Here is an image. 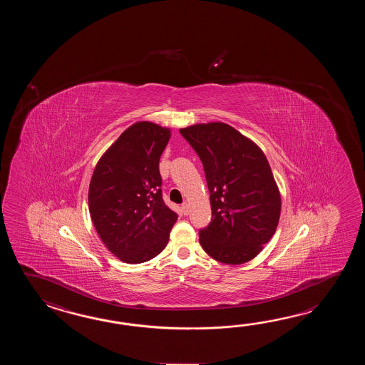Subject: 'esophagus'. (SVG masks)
<instances>
[{
    "mask_svg": "<svg viewBox=\"0 0 365 365\" xmlns=\"http://www.w3.org/2000/svg\"><path fill=\"white\" fill-rule=\"evenodd\" d=\"M181 209H182L184 215H187V214H189V211H190V210H189V203H187V202H184V203H182V206H181Z\"/></svg>",
    "mask_w": 365,
    "mask_h": 365,
    "instance_id": "34e87169",
    "label": "esophagus"
}]
</instances>
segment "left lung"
Here are the masks:
<instances>
[{
    "instance_id": "1",
    "label": "left lung",
    "mask_w": 365,
    "mask_h": 365,
    "mask_svg": "<svg viewBox=\"0 0 365 365\" xmlns=\"http://www.w3.org/2000/svg\"><path fill=\"white\" fill-rule=\"evenodd\" d=\"M203 164L211 222L200 244L211 258L241 264L264 249L279 223V187L264 151L225 123L180 129Z\"/></svg>"
}]
</instances>
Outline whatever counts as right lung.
Segmentation results:
<instances>
[{
  "mask_svg": "<svg viewBox=\"0 0 365 365\" xmlns=\"http://www.w3.org/2000/svg\"><path fill=\"white\" fill-rule=\"evenodd\" d=\"M171 129L150 121L129 126L101 155L88 186L93 227L112 255L126 264L158 256L178 214L162 198L159 159Z\"/></svg>",
  "mask_w": 365,
  "mask_h": 365,
  "instance_id": "right-lung-1",
  "label": "right lung"
}]
</instances>
